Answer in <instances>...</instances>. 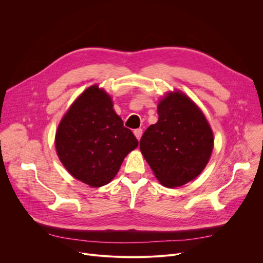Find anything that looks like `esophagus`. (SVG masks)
Segmentation results:
<instances>
[{
    "mask_svg": "<svg viewBox=\"0 0 263 263\" xmlns=\"http://www.w3.org/2000/svg\"><path fill=\"white\" fill-rule=\"evenodd\" d=\"M142 134H143V130H142V129H136V130H134V135L136 136V139L139 140V141L141 140Z\"/></svg>",
    "mask_w": 263,
    "mask_h": 263,
    "instance_id": "obj_1",
    "label": "esophagus"
}]
</instances>
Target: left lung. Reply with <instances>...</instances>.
Returning <instances> with one entry per match:
<instances>
[{"instance_id": "1", "label": "left lung", "mask_w": 263, "mask_h": 263, "mask_svg": "<svg viewBox=\"0 0 263 263\" xmlns=\"http://www.w3.org/2000/svg\"><path fill=\"white\" fill-rule=\"evenodd\" d=\"M159 120L144 132L140 148L158 180L166 187L195 179L208 164L213 133L199 107L181 91L158 104Z\"/></svg>"}]
</instances>
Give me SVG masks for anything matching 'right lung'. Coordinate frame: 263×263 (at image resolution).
<instances>
[{
  "instance_id": "add662e5",
  "label": "right lung",
  "mask_w": 263,
  "mask_h": 263,
  "mask_svg": "<svg viewBox=\"0 0 263 263\" xmlns=\"http://www.w3.org/2000/svg\"><path fill=\"white\" fill-rule=\"evenodd\" d=\"M137 145L132 131L115 113L112 98L98 85L79 96L55 135V148L65 168L91 187L112 180Z\"/></svg>"
}]
</instances>
